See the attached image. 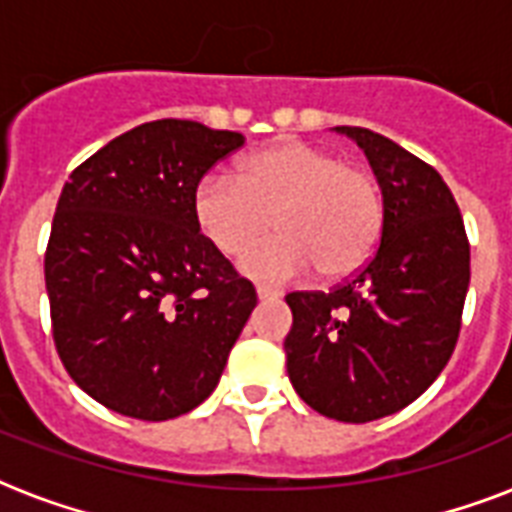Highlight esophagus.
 <instances>
[{
    "instance_id": "34e87169",
    "label": "esophagus",
    "mask_w": 512,
    "mask_h": 512,
    "mask_svg": "<svg viewBox=\"0 0 512 512\" xmlns=\"http://www.w3.org/2000/svg\"><path fill=\"white\" fill-rule=\"evenodd\" d=\"M257 297H260V300H279L281 292H279V289L263 287V284H260V287H257Z\"/></svg>"
}]
</instances>
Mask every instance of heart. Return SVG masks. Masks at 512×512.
Segmentation results:
<instances>
[{
	"label": "heart",
	"mask_w": 512,
	"mask_h": 512,
	"mask_svg": "<svg viewBox=\"0 0 512 512\" xmlns=\"http://www.w3.org/2000/svg\"><path fill=\"white\" fill-rule=\"evenodd\" d=\"M193 220L225 257L241 255L268 228L271 241L249 249L241 268L263 281H287L311 268L345 279L374 255L385 228V196L372 170L345 164L329 148L276 140L241 159L236 175L207 172L193 188Z\"/></svg>",
	"instance_id": "b5f03b06"
}]
</instances>
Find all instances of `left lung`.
<instances>
[{
	"label": "left lung",
	"mask_w": 512,
	"mask_h": 512,
	"mask_svg": "<svg viewBox=\"0 0 512 512\" xmlns=\"http://www.w3.org/2000/svg\"><path fill=\"white\" fill-rule=\"evenodd\" d=\"M385 196L374 255L329 292H289L284 350L297 396L324 417L372 422L401 412L452 358L470 284V244L449 185L430 164L364 127Z\"/></svg>",
	"instance_id": "8db88e82"
}]
</instances>
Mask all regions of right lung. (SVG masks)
<instances>
[{
  "label": "right lung",
  "mask_w": 512,
  "mask_h": 512,
  "mask_svg": "<svg viewBox=\"0 0 512 512\" xmlns=\"http://www.w3.org/2000/svg\"><path fill=\"white\" fill-rule=\"evenodd\" d=\"M244 135L188 119L124 132L63 185L44 281L71 380L111 412L162 422L215 390L257 305L193 220V188Z\"/></svg>",
  "instance_id": "add662e5"
}]
</instances>
